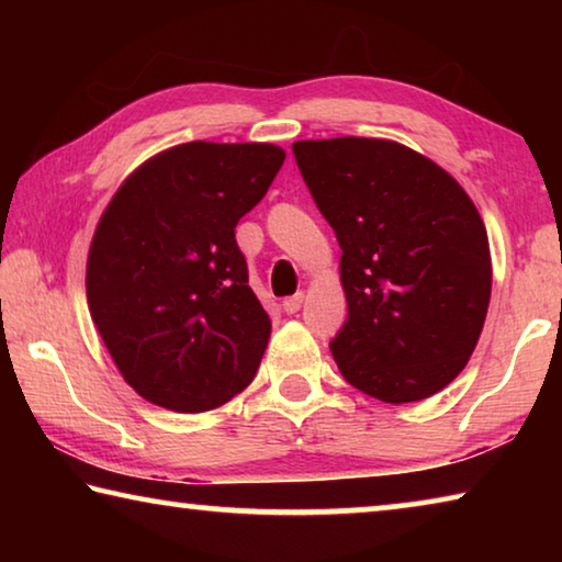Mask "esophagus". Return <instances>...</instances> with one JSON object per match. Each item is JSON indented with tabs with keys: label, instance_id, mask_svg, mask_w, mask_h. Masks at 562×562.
Here are the masks:
<instances>
[{
	"label": "esophagus",
	"instance_id": "34e87169",
	"mask_svg": "<svg viewBox=\"0 0 562 562\" xmlns=\"http://www.w3.org/2000/svg\"><path fill=\"white\" fill-rule=\"evenodd\" d=\"M302 302H304V292H297V294H292V297L282 300V310L288 312V315H294V312H300Z\"/></svg>",
	"mask_w": 562,
	"mask_h": 562
}]
</instances>
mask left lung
I'll return each mask as SVG.
<instances>
[{
	"label": "left lung",
	"instance_id": "left-lung-1",
	"mask_svg": "<svg viewBox=\"0 0 562 562\" xmlns=\"http://www.w3.org/2000/svg\"><path fill=\"white\" fill-rule=\"evenodd\" d=\"M292 154L341 247L349 317L329 345L341 376L386 404L441 392L491 302L488 235L469 193L396 140H297Z\"/></svg>",
	"mask_w": 562,
	"mask_h": 562
}]
</instances>
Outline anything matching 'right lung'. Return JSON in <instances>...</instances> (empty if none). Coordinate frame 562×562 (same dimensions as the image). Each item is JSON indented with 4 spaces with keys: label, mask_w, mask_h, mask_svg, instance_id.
<instances>
[{
    "label": "right lung",
    "mask_w": 562,
    "mask_h": 562,
    "mask_svg": "<svg viewBox=\"0 0 562 562\" xmlns=\"http://www.w3.org/2000/svg\"><path fill=\"white\" fill-rule=\"evenodd\" d=\"M282 164L272 144L190 140L113 193L89 247L87 300L113 364L146 402L201 414L252 382L272 325L235 225Z\"/></svg>",
    "instance_id": "right-lung-1"
}]
</instances>
